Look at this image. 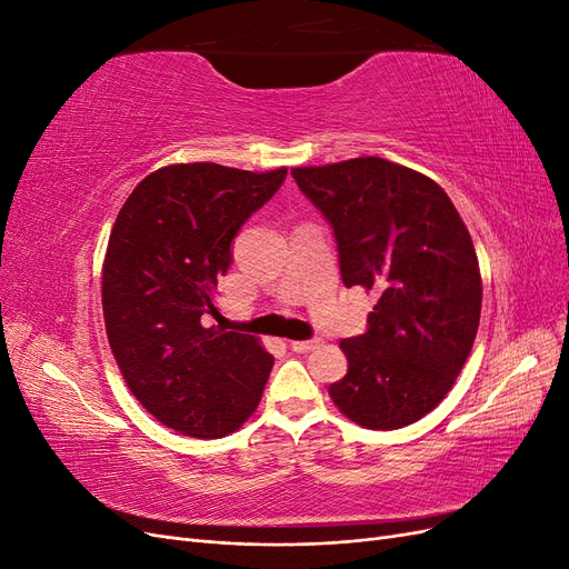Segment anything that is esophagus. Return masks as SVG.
<instances>
[{"instance_id": "obj_1", "label": "esophagus", "mask_w": 569, "mask_h": 569, "mask_svg": "<svg viewBox=\"0 0 569 569\" xmlns=\"http://www.w3.org/2000/svg\"><path fill=\"white\" fill-rule=\"evenodd\" d=\"M289 347L295 349L297 353H308L320 347V339H308V341H289Z\"/></svg>"}]
</instances>
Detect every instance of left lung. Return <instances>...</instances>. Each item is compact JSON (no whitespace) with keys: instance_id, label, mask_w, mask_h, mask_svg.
I'll list each match as a JSON object with an SVG mask.
<instances>
[{"instance_id":"left-lung-1","label":"left lung","mask_w":569,"mask_h":569,"mask_svg":"<svg viewBox=\"0 0 569 569\" xmlns=\"http://www.w3.org/2000/svg\"><path fill=\"white\" fill-rule=\"evenodd\" d=\"M335 228L341 280L377 291L366 335L341 339L349 370L335 406L366 429L435 410L468 360L481 313L472 237L443 189L380 157L291 168Z\"/></svg>"}]
</instances>
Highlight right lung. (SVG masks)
<instances>
[{"label":"right lung","mask_w":569,"mask_h":569,"mask_svg":"<svg viewBox=\"0 0 569 569\" xmlns=\"http://www.w3.org/2000/svg\"><path fill=\"white\" fill-rule=\"evenodd\" d=\"M287 168L251 173L173 163L132 189L101 266L109 347L128 389L161 425L220 439L261 403L272 356L258 337L203 327L242 222L278 192Z\"/></svg>","instance_id":"right-lung-1"}]
</instances>
